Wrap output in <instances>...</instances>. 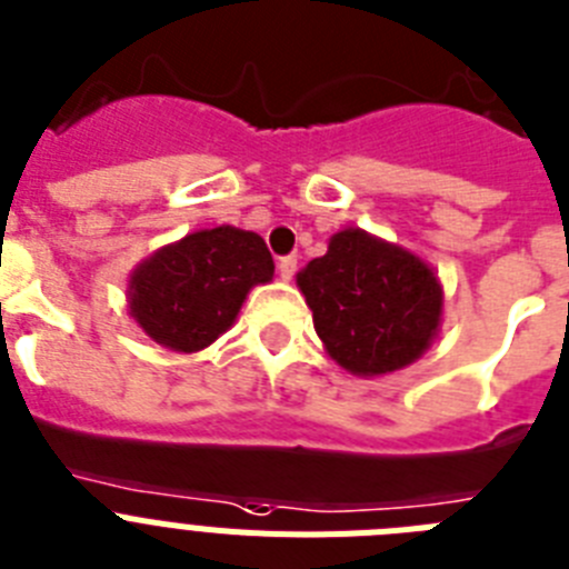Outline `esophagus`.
Returning a JSON list of instances; mask_svg holds the SVG:
<instances>
[{"instance_id": "obj_1", "label": "esophagus", "mask_w": 569, "mask_h": 569, "mask_svg": "<svg viewBox=\"0 0 569 569\" xmlns=\"http://www.w3.org/2000/svg\"><path fill=\"white\" fill-rule=\"evenodd\" d=\"M295 271H298V257H280L277 260V274L283 277V280H292Z\"/></svg>"}]
</instances>
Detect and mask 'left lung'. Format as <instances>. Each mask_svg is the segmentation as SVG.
<instances>
[{"label":"left lung","instance_id":"1","mask_svg":"<svg viewBox=\"0 0 569 569\" xmlns=\"http://www.w3.org/2000/svg\"><path fill=\"white\" fill-rule=\"evenodd\" d=\"M315 332L338 365L381 376L417 361L437 336L442 289L419 257L347 228L298 274Z\"/></svg>","mask_w":569,"mask_h":569}]
</instances>
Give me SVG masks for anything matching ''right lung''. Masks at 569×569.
Masks as SVG:
<instances>
[{
	"label": "right lung",
	"instance_id": "1",
	"mask_svg": "<svg viewBox=\"0 0 569 569\" xmlns=\"http://www.w3.org/2000/svg\"><path fill=\"white\" fill-rule=\"evenodd\" d=\"M271 274L274 260L257 233L228 226L196 231L138 266L130 312L152 341L196 352L231 327L248 289Z\"/></svg>",
	"mask_w": 569,
	"mask_h": 569
}]
</instances>
